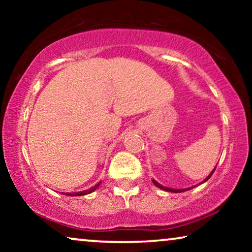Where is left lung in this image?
Wrapping results in <instances>:
<instances>
[{"mask_svg": "<svg viewBox=\"0 0 252 252\" xmlns=\"http://www.w3.org/2000/svg\"><path fill=\"white\" fill-rule=\"evenodd\" d=\"M217 167V166H216ZM216 167H215V170H216ZM215 170H213L211 173L209 174V177L205 179L204 181L203 182H205L206 180H209L210 178H211V175L213 174V172H215ZM153 182L155 184V186H156V187H158V188H160V189H164V190H166V191H172V192H184V191H186V190H188V189H191V188H187V189H171V188H166V187H164V186H161V185H159L158 184L157 181H155V180H153Z\"/></svg>", "mask_w": 252, "mask_h": 252, "instance_id": "1", "label": "left lung"}]
</instances>
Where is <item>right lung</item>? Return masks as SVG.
Segmentation results:
<instances>
[{
    "label": "right lung",
    "instance_id": "obj_1",
    "mask_svg": "<svg viewBox=\"0 0 252 252\" xmlns=\"http://www.w3.org/2000/svg\"><path fill=\"white\" fill-rule=\"evenodd\" d=\"M99 186V184H97L96 186H94V187L89 188L88 190H84V191H79V192H75V194H70V192H66L65 195H68V196H82V195H87V194H91L92 191H94L96 188H97Z\"/></svg>",
    "mask_w": 252,
    "mask_h": 252
}]
</instances>
